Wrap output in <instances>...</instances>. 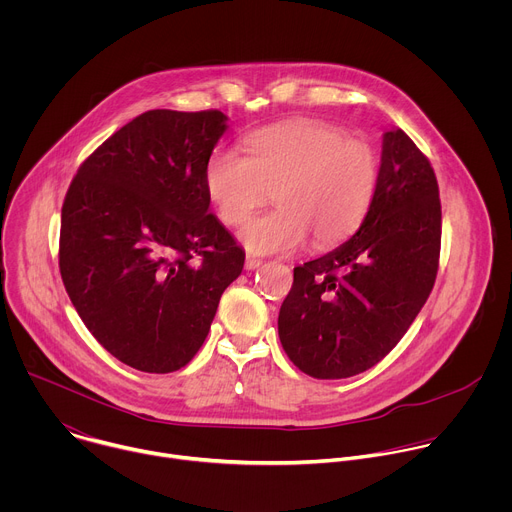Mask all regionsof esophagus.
Here are the masks:
<instances>
[{
  "label": "esophagus",
  "mask_w": 512,
  "mask_h": 512,
  "mask_svg": "<svg viewBox=\"0 0 512 512\" xmlns=\"http://www.w3.org/2000/svg\"><path fill=\"white\" fill-rule=\"evenodd\" d=\"M261 263H263L261 259H255V257H247V259H245V269H251V271H253V269L261 267Z\"/></svg>",
  "instance_id": "34e87169"
}]
</instances>
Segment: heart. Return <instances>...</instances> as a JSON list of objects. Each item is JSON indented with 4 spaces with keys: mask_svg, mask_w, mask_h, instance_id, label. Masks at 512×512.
Returning a JSON list of instances; mask_svg holds the SVG:
<instances>
[{
    "mask_svg": "<svg viewBox=\"0 0 512 512\" xmlns=\"http://www.w3.org/2000/svg\"><path fill=\"white\" fill-rule=\"evenodd\" d=\"M247 152L216 148L204 164V190L216 214L237 225L273 190L275 208L249 218L239 231L251 255L296 251L314 235L330 245L367 216L379 182L369 143L322 121H291L255 131Z\"/></svg>",
    "mask_w": 512,
    "mask_h": 512,
    "instance_id": "1",
    "label": "heart"
}]
</instances>
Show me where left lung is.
Masks as SVG:
<instances>
[{"instance_id":"obj_1","label":"left lung","mask_w":512,"mask_h":512,"mask_svg":"<svg viewBox=\"0 0 512 512\" xmlns=\"http://www.w3.org/2000/svg\"><path fill=\"white\" fill-rule=\"evenodd\" d=\"M440 241L433 168L393 127L383 133L377 192L358 231L294 269L277 320L289 360L314 379H346L375 367L427 302Z\"/></svg>"}]
</instances>
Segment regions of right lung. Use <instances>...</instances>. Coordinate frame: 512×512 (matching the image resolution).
Returning a JSON list of instances; mask_svg holds the SVG:
<instances>
[{
	"label": "right lung",
	"mask_w": 512,
	"mask_h": 512,
	"mask_svg": "<svg viewBox=\"0 0 512 512\" xmlns=\"http://www.w3.org/2000/svg\"><path fill=\"white\" fill-rule=\"evenodd\" d=\"M221 111L154 109L113 133L72 180L60 275L97 342L143 373L182 369L202 346L245 251L208 214L204 164Z\"/></svg>",
	"instance_id": "obj_1"
}]
</instances>
